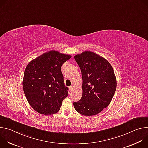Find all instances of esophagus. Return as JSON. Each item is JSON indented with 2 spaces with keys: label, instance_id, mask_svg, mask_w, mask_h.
Here are the masks:
<instances>
[{
  "label": "esophagus",
  "instance_id": "1",
  "mask_svg": "<svg viewBox=\"0 0 148 148\" xmlns=\"http://www.w3.org/2000/svg\"><path fill=\"white\" fill-rule=\"evenodd\" d=\"M73 88H74V86H70V87L69 89H70V92H71V91L73 90Z\"/></svg>",
  "mask_w": 148,
  "mask_h": 148
}]
</instances>
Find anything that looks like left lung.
Segmentation results:
<instances>
[{
	"label": "left lung",
	"instance_id": "obj_1",
	"mask_svg": "<svg viewBox=\"0 0 148 148\" xmlns=\"http://www.w3.org/2000/svg\"><path fill=\"white\" fill-rule=\"evenodd\" d=\"M81 71L82 95L73 103L79 114L92 116L106 108L116 90V80L113 68L104 58L91 52L84 51L74 57Z\"/></svg>",
	"mask_w": 148,
	"mask_h": 148
}]
</instances>
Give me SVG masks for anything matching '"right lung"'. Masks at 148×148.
Returning <instances> with one entry per match:
<instances>
[{"instance_id":"obj_1","label":"right lung","mask_w":148,"mask_h":148,"mask_svg":"<svg viewBox=\"0 0 148 148\" xmlns=\"http://www.w3.org/2000/svg\"><path fill=\"white\" fill-rule=\"evenodd\" d=\"M71 56L50 51L30 61L23 77V88L31 107L41 114L57 112L68 96L61 67Z\"/></svg>"}]
</instances>
